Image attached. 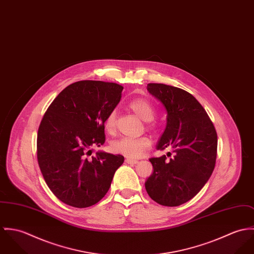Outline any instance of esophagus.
I'll return each mask as SVG.
<instances>
[{
	"instance_id": "34e87169",
	"label": "esophagus",
	"mask_w": 254,
	"mask_h": 254,
	"mask_svg": "<svg viewBox=\"0 0 254 254\" xmlns=\"http://www.w3.org/2000/svg\"><path fill=\"white\" fill-rule=\"evenodd\" d=\"M126 163L128 164V165H135L138 163L137 160H134V159H130V158H127L126 159Z\"/></svg>"
}]
</instances>
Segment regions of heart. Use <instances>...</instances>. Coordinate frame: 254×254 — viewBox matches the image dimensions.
Returning a JSON list of instances; mask_svg holds the SVG:
<instances>
[{"instance_id": "1", "label": "heart", "mask_w": 254, "mask_h": 254, "mask_svg": "<svg viewBox=\"0 0 254 254\" xmlns=\"http://www.w3.org/2000/svg\"><path fill=\"white\" fill-rule=\"evenodd\" d=\"M129 108L145 122H150L154 119L155 110L151 102L144 98H137L129 103ZM105 128L108 131H113L116 127V111L108 114L104 122ZM152 145V141L149 137H122L114 141L111 144L112 151L124 155L130 159H135L148 150Z\"/></svg>"}]
</instances>
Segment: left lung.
<instances>
[{"instance_id":"8db88e82","label":"left lung","mask_w":254,"mask_h":254,"mask_svg":"<svg viewBox=\"0 0 254 254\" xmlns=\"http://www.w3.org/2000/svg\"><path fill=\"white\" fill-rule=\"evenodd\" d=\"M147 90L168 113L157 150L170 148L174 156L169 161L165 155L150 159L153 173L145 188L156 202L177 206L195 197L208 181L216 161V130L203 107L186 90L164 84H148Z\"/></svg>"}]
</instances>
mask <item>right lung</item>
<instances>
[{"mask_svg":"<svg viewBox=\"0 0 254 254\" xmlns=\"http://www.w3.org/2000/svg\"><path fill=\"white\" fill-rule=\"evenodd\" d=\"M124 87L80 81L65 87L41 122L37 137L39 167L51 191L64 203L84 208L108 192L125 158L92 147L105 142L104 122L122 98Z\"/></svg>","mask_w":254,"mask_h":254,"instance_id":"1","label":"right lung"}]
</instances>
